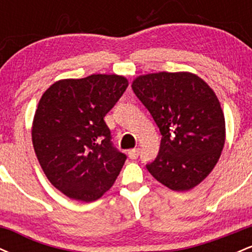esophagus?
<instances>
[{
	"label": "esophagus",
	"mask_w": 252,
	"mask_h": 252,
	"mask_svg": "<svg viewBox=\"0 0 252 252\" xmlns=\"http://www.w3.org/2000/svg\"><path fill=\"white\" fill-rule=\"evenodd\" d=\"M128 155H129V158H131V160H135V158H137L138 155H140V149H138V148L130 149L128 152Z\"/></svg>",
	"instance_id": "esophagus-1"
}]
</instances>
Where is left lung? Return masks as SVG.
<instances>
[{
	"label": "left lung",
	"instance_id": "8db88e82",
	"mask_svg": "<svg viewBox=\"0 0 252 252\" xmlns=\"http://www.w3.org/2000/svg\"><path fill=\"white\" fill-rule=\"evenodd\" d=\"M160 129V150L147 169L173 190H189L212 172L225 143L218 98L189 72L138 76L131 85Z\"/></svg>",
	"mask_w": 252,
	"mask_h": 252
}]
</instances>
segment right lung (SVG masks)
Instances as JSON below:
<instances>
[{
    "mask_svg": "<svg viewBox=\"0 0 252 252\" xmlns=\"http://www.w3.org/2000/svg\"><path fill=\"white\" fill-rule=\"evenodd\" d=\"M129 83L91 74L51 85L37 104L32 141L50 182L68 198L94 201L116 181L126 156L112 146L104 117Z\"/></svg>",
    "mask_w": 252,
    "mask_h": 252,
    "instance_id": "1",
    "label": "right lung"
}]
</instances>
